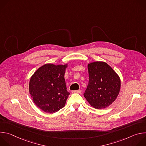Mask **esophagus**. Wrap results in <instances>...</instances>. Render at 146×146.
I'll return each mask as SVG.
<instances>
[{
    "label": "esophagus",
    "mask_w": 146,
    "mask_h": 146,
    "mask_svg": "<svg viewBox=\"0 0 146 146\" xmlns=\"http://www.w3.org/2000/svg\"><path fill=\"white\" fill-rule=\"evenodd\" d=\"M81 90H76V91H73L72 92V93H76V94H80L81 93Z\"/></svg>",
    "instance_id": "esophagus-1"
}]
</instances>
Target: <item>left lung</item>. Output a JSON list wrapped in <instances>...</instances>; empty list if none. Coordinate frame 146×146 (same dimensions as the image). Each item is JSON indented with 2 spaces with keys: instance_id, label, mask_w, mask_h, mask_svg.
I'll list each match as a JSON object with an SVG mask.
<instances>
[{
  "instance_id": "1",
  "label": "left lung",
  "mask_w": 146,
  "mask_h": 146,
  "mask_svg": "<svg viewBox=\"0 0 146 146\" xmlns=\"http://www.w3.org/2000/svg\"><path fill=\"white\" fill-rule=\"evenodd\" d=\"M89 82L84 96L93 108H106L118 96L121 80L115 72L105 62L96 61L88 65Z\"/></svg>"
}]
</instances>
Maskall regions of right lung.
I'll use <instances>...</instances> for the list:
<instances>
[{
  "label": "right lung",
  "mask_w": 146,
  "mask_h": 146,
  "mask_svg": "<svg viewBox=\"0 0 146 146\" xmlns=\"http://www.w3.org/2000/svg\"><path fill=\"white\" fill-rule=\"evenodd\" d=\"M67 67L68 64H47L32 76L29 94L35 105L43 111L54 113L65 106L70 95L64 77Z\"/></svg>",
  "instance_id": "right-lung-1"
}]
</instances>
